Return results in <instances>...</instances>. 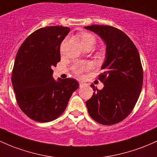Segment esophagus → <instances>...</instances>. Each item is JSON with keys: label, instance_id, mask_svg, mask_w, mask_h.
<instances>
[{"label": "esophagus", "instance_id": "1", "mask_svg": "<svg viewBox=\"0 0 157 157\" xmlns=\"http://www.w3.org/2000/svg\"><path fill=\"white\" fill-rule=\"evenodd\" d=\"M79 85H80V87H82V86L85 85V83H84L83 82H79Z\"/></svg>", "mask_w": 157, "mask_h": 157}]
</instances>
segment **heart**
<instances>
[{"label": "heart", "instance_id": "b5f03b06", "mask_svg": "<svg viewBox=\"0 0 157 157\" xmlns=\"http://www.w3.org/2000/svg\"><path fill=\"white\" fill-rule=\"evenodd\" d=\"M80 40L81 42L82 47H86V46H92L93 48L94 44L96 42V39L92 34L89 33H82L80 36ZM98 56L100 57H102V54H99ZM91 65L90 63L88 62H82V63H78L74 67L73 71L75 72L76 75L80 77L82 74L85 71H87L90 69Z\"/></svg>", "mask_w": 157, "mask_h": 157}]
</instances>
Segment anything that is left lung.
<instances>
[{
    "label": "left lung",
    "mask_w": 157,
    "mask_h": 157,
    "mask_svg": "<svg viewBox=\"0 0 157 157\" xmlns=\"http://www.w3.org/2000/svg\"><path fill=\"white\" fill-rule=\"evenodd\" d=\"M106 44V59L98 80L101 90L92 84L94 94L86 102L91 118L104 125L119 123L136 104L143 83V69L136 47L123 31L108 25H91Z\"/></svg>",
    "instance_id": "8db88e82"
}]
</instances>
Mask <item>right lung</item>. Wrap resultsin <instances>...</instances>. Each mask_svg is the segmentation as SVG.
Segmentation results:
<instances>
[{"label": "right lung", "instance_id": "1", "mask_svg": "<svg viewBox=\"0 0 157 157\" xmlns=\"http://www.w3.org/2000/svg\"><path fill=\"white\" fill-rule=\"evenodd\" d=\"M69 27L50 26L38 29L18 49L12 72L17 104L27 117L49 122L63 113L71 96L79 87L75 79L52 77L60 61V44Z\"/></svg>", "mask_w": 157, "mask_h": 157}]
</instances>
